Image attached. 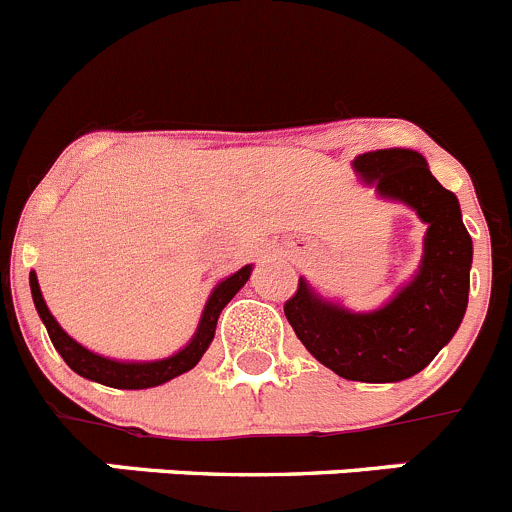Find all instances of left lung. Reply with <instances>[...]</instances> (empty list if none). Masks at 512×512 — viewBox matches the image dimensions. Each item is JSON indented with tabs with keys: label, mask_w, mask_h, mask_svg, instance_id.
<instances>
[{
	"label": "left lung",
	"mask_w": 512,
	"mask_h": 512,
	"mask_svg": "<svg viewBox=\"0 0 512 512\" xmlns=\"http://www.w3.org/2000/svg\"><path fill=\"white\" fill-rule=\"evenodd\" d=\"M353 171L376 197L404 204L424 224L422 262L394 298L356 313L323 298L305 278L285 315L310 356L333 374L366 384H394L432 364L460 328L470 295L472 237L460 202L412 148H379L353 159Z\"/></svg>",
	"instance_id": "left-lung-1"
}]
</instances>
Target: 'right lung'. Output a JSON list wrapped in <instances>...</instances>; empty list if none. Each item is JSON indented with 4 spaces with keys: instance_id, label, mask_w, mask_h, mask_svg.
<instances>
[{
    "instance_id": "obj_1",
    "label": "right lung",
    "mask_w": 512,
    "mask_h": 512,
    "mask_svg": "<svg viewBox=\"0 0 512 512\" xmlns=\"http://www.w3.org/2000/svg\"><path fill=\"white\" fill-rule=\"evenodd\" d=\"M250 275L252 265H245L242 270L232 272L229 278L219 280L212 293H209L207 303H204L202 318H199V326L194 331V336L189 338V343L184 348H179L176 353H171V356L156 358V361H118V358H108L90 351V348H85L83 343H78L73 336L62 331L60 323L55 321V315L50 313L45 298H42L35 270L30 272V290L37 313H40V321L45 323L47 333H50L52 346L65 358V364L75 374L83 376V379L98 381L103 386H113V389H151V386H161L166 381L176 379V376L186 374V371H191L199 364V358L204 356V351L212 343L214 331H217L219 313H222L224 305L234 295L240 293V288H245Z\"/></svg>"
}]
</instances>
